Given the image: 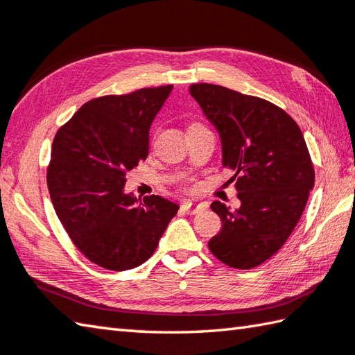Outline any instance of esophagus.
Instances as JSON below:
<instances>
[{"label": "esophagus", "instance_id": "34e87169", "mask_svg": "<svg viewBox=\"0 0 355 355\" xmlns=\"http://www.w3.org/2000/svg\"><path fill=\"white\" fill-rule=\"evenodd\" d=\"M182 210L189 215H198L204 210V204H196V202H184L182 204Z\"/></svg>", "mask_w": 355, "mask_h": 355}]
</instances>
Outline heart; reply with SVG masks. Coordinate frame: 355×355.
Returning <instances> with one entry per match:
<instances>
[{
    "label": "heart",
    "mask_w": 355,
    "mask_h": 355,
    "mask_svg": "<svg viewBox=\"0 0 355 355\" xmlns=\"http://www.w3.org/2000/svg\"><path fill=\"white\" fill-rule=\"evenodd\" d=\"M193 125H196V123H193Z\"/></svg>",
    "instance_id": "b5f03b06"
}]
</instances>
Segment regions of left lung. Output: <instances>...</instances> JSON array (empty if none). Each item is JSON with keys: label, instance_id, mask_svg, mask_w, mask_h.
I'll list each match as a JSON object with an SVG mask.
<instances>
[{"label": "left lung", "instance_id": "obj_1", "mask_svg": "<svg viewBox=\"0 0 355 355\" xmlns=\"http://www.w3.org/2000/svg\"><path fill=\"white\" fill-rule=\"evenodd\" d=\"M190 94L216 126L223 165L235 175L241 207L215 200L223 229L209 241L220 263L253 269L282 249L315 182L303 132L279 106L219 85L196 83Z\"/></svg>", "mask_w": 355, "mask_h": 355}]
</instances>
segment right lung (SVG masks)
<instances>
[{"mask_svg":"<svg viewBox=\"0 0 355 355\" xmlns=\"http://www.w3.org/2000/svg\"><path fill=\"white\" fill-rule=\"evenodd\" d=\"M173 85L86 102L52 142L48 189L60 223L77 249L103 269L144 264L179 205L160 196L140 204L123 187L148 156L150 126Z\"/></svg>","mask_w":355,"mask_h":355,"instance_id":"1","label":"right lung"}]
</instances>
